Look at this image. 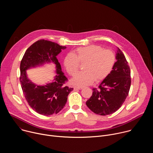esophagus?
<instances>
[{"mask_svg":"<svg viewBox=\"0 0 153 153\" xmlns=\"http://www.w3.org/2000/svg\"><path fill=\"white\" fill-rule=\"evenodd\" d=\"M83 88L81 86H74V90H82Z\"/></svg>","mask_w":153,"mask_h":153,"instance_id":"esophagus-1","label":"esophagus"}]
</instances>
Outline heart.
Segmentation results:
<instances>
[{
    "instance_id": "obj_1",
    "label": "heart",
    "mask_w": 153,
    "mask_h": 153,
    "mask_svg": "<svg viewBox=\"0 0 153 153\" xmlns=\"http://www.w3.org/2000/svg\"><path fill=\"white\" fill-rule=\"evenodd\" d=\"M115 62L116 56L112 51L104 50L98 45H90L68 54L64 59V66L70 75L74 76L78 69L79 62H85L84 71L76 75L71 82L78 86H86L94 80L100 81L106 77L113 70Z\"/></svg>"
}]
</instances>
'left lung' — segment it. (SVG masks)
I'll list each match as a JSON object with an SVG mask.
<instances>
[{"label":"left lung","mask_w":153,"mask_h":153,"mask_svg":"<svg viewBox=\"0 0 153 153\" xmlns=\"http://www.w3.org/2000/svg\"><path fill=\"white\" fill-rule=\"evenodd\" d=\"M117 61L109 75L93 89V94L86 105L94 113L106 116L116 112L125 102L131 86V73L128 62L122 51L117 48Z\"/></svg>","instance_id":"1"}]
</instances>
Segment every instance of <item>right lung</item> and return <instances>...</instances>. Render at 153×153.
Returning <instances> with one entry per match:
<instances>
[{"label": "right lung", "mask_w": 153, "mask_h": 153, "mask_svg": "<svg viewBox=\"0 0 153 153\" xmlns=\"http://www.w3.org/2000/svg\"><path fill=\"white\" fill-rule=\"evenodd\" d=\"M66 47L56 43L40 40L25 51L20 62V82L25 97L33 110L43 116L57 114L67 103L73 88L64 86L67 80L62 71L57 56ZM52 62L55 65L56 75L53 82L40 85L33 83L27 77L26 70Z\"/></svg>", "instance_id": "add662e5"}]
</instances>
